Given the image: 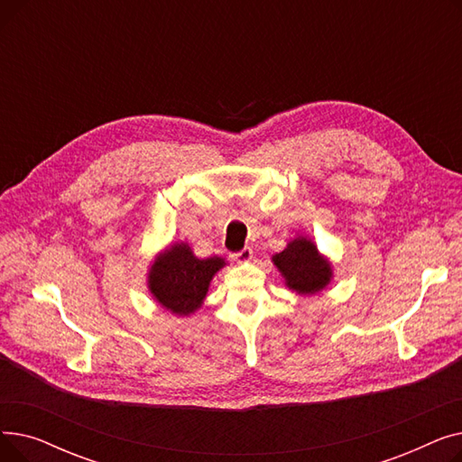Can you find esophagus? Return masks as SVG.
Segmentation results:
<instances>
[{
	"instance_id": "obj_1",
	"label": "esophagus",
	"mask_w": 462,
	"mask_h": 462,
	"mask_svg": "<svg viewBox=\"0 0 462 462\" xmlns=\"http://www.w3.org/2000/svg\"><path fill=\"white\" fill-rule=\"evenodd\" d=\"M232 258L237 260V262H249V260L253 258V249H251V247H244L241 251L234 253Z\"/></svg>"
}]
</instances>
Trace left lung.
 Returning <instances> with one entry per match:
<instances>
[{"label": "left lung", "instance_id": "1", "mask_svg": "<svg viewBox=\"0 0 462 462\" xmlns=\"http://www.w3.org/2000/svg\"><path fill=\"white\" fill-rule=\"evenodd\" d=\"M286 284L300 294H314L322 290L331 277L329 263L319 254V249L305 237L294 239L292 244L273 256Z\"/></svg>", "mask_w": 462, "mask_h": 462}]
</instances>
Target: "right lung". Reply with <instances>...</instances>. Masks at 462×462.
I'll use <instances>...</instances> for the list:
<instances>
[{
  "label": "right lung",
  "mask_w": 462,
  "mask_h": 462,
  "mask_svg": "<svg viewBox=\"0 0 462 462\" xmlns=\"http://www.w3.org/2000/svg\"><path fill=\"white\" fill-rule=\"evenodd\" d=\"M223 265V258L200 260L189 245H172L152 265L150 290L168 310L189 314L202 305L209 281Z\"/></svg>",
  "instance_id": "1"
}]
</instances>
